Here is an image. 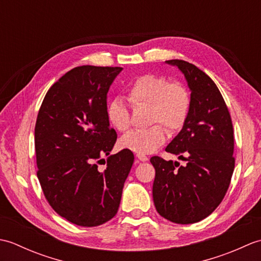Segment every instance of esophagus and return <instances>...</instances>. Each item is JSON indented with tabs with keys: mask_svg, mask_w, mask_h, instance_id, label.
<instances>
[{
	"mask_svg": "<svg viewBox=\"0 0 261 261\" xmlns=\"http://www.w3.org/2000/svg\"><path fill=\"white\" fill-rule=\"evenodd\" d=\"M137 158L140 160V162H147L148 160V157L146 156V154H140V153H137Z\"/></svg>",
	"mask_w": 261,
	"mask_h": 261,
	"instance_id": "esophagus-1",
	"label": "esophagus"
}]
</instances>
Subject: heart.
<instances>
[{
	"mask_svg": "<svg viewBox=\"0 0 261 261\" xmlns=\"http://www.w3.org/2000/svg\"><path fill=\"white\" fill-rule=\"evenodd\" d=\"M126 98L135 109L149 107L148 122L153 124L148 129L127 132L119 141L122 149L140 154L150 153L164 145L166 131L163 125L170 134L179 131L191 110V95L186 86L157 74L137 77L127 87ZM107 118L120 132L126 131L131 125L130 110L121 98H113L108 103Z\"/></svg>",
	"mask_w": 261,
	"mask_h": 261,
	"instance_id": "heart-1",
	"label": "heart"
}]
</instances>
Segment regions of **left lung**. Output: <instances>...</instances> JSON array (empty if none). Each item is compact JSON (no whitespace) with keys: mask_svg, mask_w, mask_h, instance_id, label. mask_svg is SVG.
<instances>
[{"mask_svg":"<svg viewBox=\"0 0 261 261\" xmlns=\"http://www.w3.org/2000/svg\"><path fill=\"white\" fill-rule=\"evenodd\" d=\"M166 63L179 68L192 91L188 118L166 148L187 164L151 157L152 197L163 218L191 224L212 213L228 191L234 169L233 125L222 94L203 70L180 59Z\"/></svg>","mask_w":261,"mask_h":261,"instance_id":"1","label":"left lung"}]
</instances>
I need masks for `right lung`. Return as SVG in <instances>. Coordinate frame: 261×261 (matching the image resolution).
Listing matches in <instances>:
<instances>
[{
    "label": "right lung",
    "instance_id": "right-lung-1",
    "mask_svg": "<svg viewBox=\"0 0 261 261\" xmlns=\"http://www.w3.org/2000/svg\"><path fill=\"white\" fill-rule=\"evenodd\" d=\"M121 70L73 68L49 88L37 116L39 182L55 212L76 225L97 226L113 218L134 164L126 149L110 154L118 136L107 118V94ZM103 155L108 159L101 172Z\"/></svg>",
    "mask_w": 261,
    "mask_h": 261
}]
</instances>
